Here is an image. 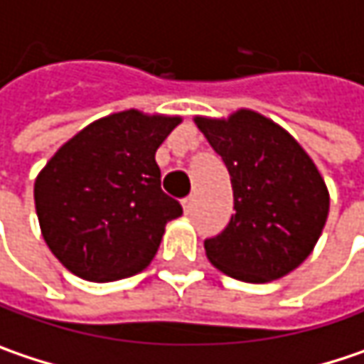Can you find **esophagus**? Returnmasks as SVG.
Masks as SVG:
<instances>
[{
	"instance_id": "obj_1",
	"label": "esophagus",
	"mask_w": 364,
	"mask_h": 364,
	"mask_svg": "<svg viewBox=\"0 0 364 364\" xmlns=\"http://www.w3.org/2000/svg\"><path fill=\"white\" fill-rule=\"evenodd\" d=\"M182 207H184V213L188 215V213L193 211V207H195V198H193V196H186V198L182 200Z\"/></svg>"
}]
</instances>
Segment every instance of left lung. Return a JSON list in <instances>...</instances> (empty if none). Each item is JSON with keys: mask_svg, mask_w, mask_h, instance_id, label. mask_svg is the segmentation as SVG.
Masks as SVG:
<instances>
[{"mask_svg": "<svg viewBox=\"0 0 364 364\" xmlns=\"http://www.w3.org/2000/svg\"><path fill=\"white\" fill-rule=\"evenodd\" d=\"M195 122L230 171L236 209L225 230L205 240L207 259L250 284L296 269L329 213V193L313 159L282 126L250 109Z\"/></svg>", "mask_w": 364, "mask_h": 364, "instance_id": "8db88e82", "label": "left lung"}]
</instances>
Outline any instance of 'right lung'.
<instances>
[{
    "label": "right lung",
    "mask_w": 364,
    "mask_h": 364,
    "mask_svg": "<svg viewBox=\"0 0 364 364\" xmlns=\"http://www.w3.org/2000/svg\"><path fill=\"white\" fill-rule=\"evenodd\" d=\"M180 117L136 109L80 130L41 169L35 207L43 238L68 272L116 282L143 272L182 205L161 191L155 151Z\"/></svg>",
    "instance_id": "add662e5"
}]
</instances>
